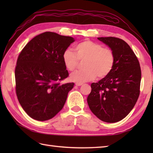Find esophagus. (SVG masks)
<instances>
[{
  "mask_svg": "<svg viewBox=\"0 0 153 153\" xmlns=\"http://www.w3.org/2000/svg\"><path fill=\"white\" fill-rule=\"evenodd\" d=\"M83 85L82 83H79V82H76V86H81V85Z\"/></svg>",
  "mask_w": 153,
  "mask_h": 153,
  "instance_id": "1",
  "label": "esophagus"
}]
</instances>
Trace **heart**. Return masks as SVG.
Instances as JSON below:
<instances>
[{
  "mask_svg": "<svg viewBox=\"0 0 153 153\" xmlns=\"http://www.w3.org/2000/svg\"><path fill=\"white\" fill-rule=\"evenodd\" d=\"M75 54L70 49L64 51L62 56L63 64L68 71H74L83 61V70L71 74L70 79L74 82L84 83L95 79L98 76L104 78L111 72L115 62L114 52L109 48H104L101 45L86 40L76 45Z\"/></svg>",
  "mask_w": 153,
  "mask_h": 153,
  "instance_id": "heart-1",
  "label": "heart"
}]
</instances>
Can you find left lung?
<instances>
[{
	"label": "left lung",
	"instance_id": "obj_1",
	"mask_svg": "<svg viewBox=\"0 0 153 153\" xmlns=\"http://www.w3.org/2000/svg\"><path fill=\"white\" fill-rule=\"evenodd\" d=\"M97 39L114 52L115 62L108 76L91 85L87 103L99 119L114 123L124 118L137 102L140 93L141 67L134 51L123 40L114 37Z\"/></svg>",
	"mask_w": 153,
	"mask_h": 153
}]
</instances>
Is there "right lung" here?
<instances>
[{
	"label": "right lung",
	"mask_w": 153,
	"mask_h": 153,
	"mask_svg": "<svg viewBox=\"0 0 153 153\" xmlns=\"http://www.w3.org/2000/svg\"><path fill=\"white\" fill-rule=\"evenodd\" d=\"M75 41L54 32L35 36L18 56L15 69L19 102L31 118L45 121L62 109L74 83L60 84L68 76L62 56Z\"/></svg>",
	"instance_id": "1"
}]
</instances>
